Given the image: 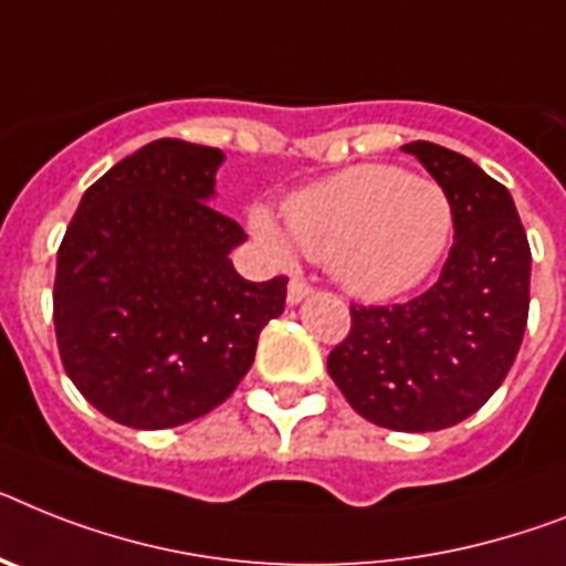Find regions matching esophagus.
<instances>
[{"label":"esophagus","instance_id":"34e87169","mask_svg":"<svg viewBox=\"0 0 566 566\" xmlns=\"http://www.w3.org/2000/svg\"><path fill=\"white\" fill-rule=\"evenodd\" d=\"M310 292H312V286H310V283H306V280L294 277L292 283H289L286 297H289V303H301L303 297H306V294H310Z\"/></svg>","mask_w":566,"mask_h":566}]
</instances>
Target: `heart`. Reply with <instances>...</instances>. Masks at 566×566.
Listing matches in <instances>:
<instances>
[{
    "label": "heart",
    "mask_w": 566,
    "mask_h": 566,
    "mask_svg": "<svg viewBox=\"0 0 566 566\" xmlns=\"http://www.w3.org/2000/svg\"><path fill=\"white\" fill-rule=\"evenodd\" d=\"M272 210H251V231L280 260L292 242L326 263L340 286L364 301H387L419 286L446 254L454 213L446 190L396 167L356 165L306 185Z\"/></svg>",
    "instance_id": "obj_1"
}]
</instances>
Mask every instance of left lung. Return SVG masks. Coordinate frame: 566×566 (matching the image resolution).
<instances>
[{
  "mask_svg": "<svg viewBox=\"0 0 566 566\" xmlns=\"http://www.w3.org/2000/svg\"><path fill=\"white\" fill-rule=\"evenodd\" d=\"M446 190L454 245L413 301L349 306L326 367L364 419L390 431H442L480 410L515 364L530 317L532 251L515 202L471 158L405 144Z\"/></svg>",
  "mask_w": 566,
  "mask_h": 566,
  "instance_id": "left-lung-1",
  "label": "left lung"
}]
</instances>
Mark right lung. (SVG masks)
Returning <instances> with one entry per match:
<instances>
[{"instance_id": "1", "label": "right lung", "mask_w": 566, "mask_h": 566, "mask_svg": "<svg viewBox=\"0 0 566 566\" xmlns=\"http://www.w3.org/2000/svg\"><path fill=\"white\" fill-rule=\"evenodd\" d=\"M222 158L179 138L135 149L83 193L60 242V358L126 428H176L222 405L286 306L283 274L251 283L228 260L245 231L208 205Z\"/></svg>"}]
</instances>
